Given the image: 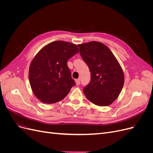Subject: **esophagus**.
Instances as JSON below:
<instances>
[{"mask_svg":"<svg viewBox=\"0 0 153 153\" xmlns=\"http://www.w3.org/2000/svg\"><path fill=\"white\" fill-rule=\"evenodd\" d=\"M75 82H76V84L77 85H79L80 84V78H78V79L75 80Z\"/></svg>","mask_w":153,"mask_h":153,"instance_id":"1","label":"esophagus"}]
</instances>
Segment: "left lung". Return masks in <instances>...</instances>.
<instances>
[{
	"label": "left lung",
	"instance_id": "8db88e82",
	"mask_svg": "<svg viewBox=\"0 0 153 153\" xmlns=\"http://www.w3.org/2000/svg\"><path fill=\"white\" fill-rule=\"evenodd\" d=\"M80 53L91 73V82L83 89L87 100L100 106L112 104L121 93L124 82L123 69L113 53L98 41L78 45Z\"/></svg>",
	"mask_w": 153,
	"mask_h": 153
}]
</instances>
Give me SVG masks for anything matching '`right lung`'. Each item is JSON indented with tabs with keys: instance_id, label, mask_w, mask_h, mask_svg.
Segmentation results:
<instances>
[{
	"instance_id": "right-lung-1",
	"label": "right lung",
	"mask_w": 153,
	"mask_h": 153,
	"mask_svg": "<svg viewBox=\"0 0 153 153\" xmlns=\"http://www.w3.org/2000/svg\"><path fill=\"white\" fill-rule=\"evenodd\" d=\"M78 52L75 44L55 41L45 46L35 55L30 64L29 78L32 92L41 102H58L75 85L67 61Z\"/></svg>"
}]
</instances>
